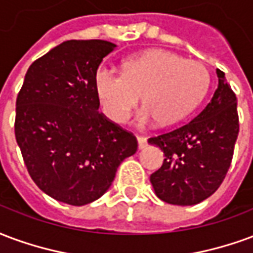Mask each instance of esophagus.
Segmentation results:
<instances>
[{"instance_id":"esophagus-1","label":"esophagus","mask_w":253,"mask_h":253,"mask_svg":"<svg viewBox=\"0 0 253 253\" xmlns=\"http://www.w3.org/2000/svg\"><path fill=\"white\" fill-rule=\"evenodd\" d=\"M137 141H139V148L143 149L147 147V144H148V141H147V137H144V136H137Z\"/></svg>"}]
</instances>
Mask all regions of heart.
I'll return each mask as SVG.
<instances>
[{"instance_id": "1", "label": "heart", "mask_w": 253, "mask_h": 253, "mask_svg": "<svg viewBox=\"0 0 253 253\" xmlns=\"http://www.w3.org/2000/svg\"><path fill=\"white\" fill-rule=\"evenodd\" d=\"M209 87V73L204 64L187 60L166 49H149L130 56L121 74L101 67L94 75V88L105 114L116 124H125L140 95L144 109L140 123L167 126L187 117Z\"/></svg>"}]
</instances>
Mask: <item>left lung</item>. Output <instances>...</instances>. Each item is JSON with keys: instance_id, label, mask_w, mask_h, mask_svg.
Segmentation results:
<instances>
[{"instance_id": "obj_1", "label": "left lung", "mask_w": 253, "mask_h": 253, "mask_svg": "<svg viewBox=\"0 0 253 253\" xmlns=\"http://www.w3.org/2000/svg\"><path fill=\"white\" fill-rule=\"evenodd\" d=\"M217 77L213 97L194 119L148 139L165 154L151 183L167 204H200L220 187L230 167L239 134L237 98L218 68Z\"/></svg>"}]
</instances>
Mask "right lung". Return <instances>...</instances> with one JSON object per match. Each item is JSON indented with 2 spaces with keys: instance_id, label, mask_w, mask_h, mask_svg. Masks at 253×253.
I'll return each mask as SVG.
<instances>
[{
  "instance_id": "add662e5",
  "label": "right lung",
  "mask_w": 253,
  "mask_h": 253,
  "mask_svg": "<svg viewBox=\"0 0 253 253\" xmlns=\"http://www.w3.org/2000/svg\"><path fill=\"white\" fill-rule=\"evenodd\" d=\"M116 48L105 40H67L36 59L16 99L14 134L38 187L82 206L110 187L137 151L132 132L98 112L94 75Z\"/></svg>"
}]
</instances>
